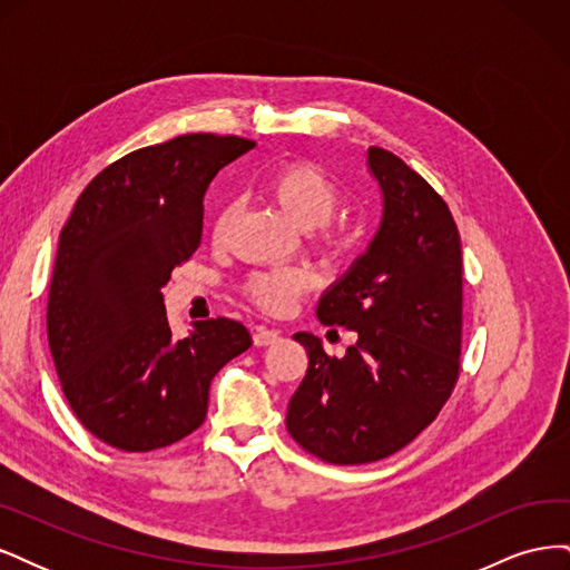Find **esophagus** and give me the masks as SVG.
Wrapping results in <instances>:
<instances>
[{
  "instance_id": "esophagus-1",
  "label": "esophagus",
  "mask_w": 570,
  "mask_h": 570,
  "mask_svg": "<svg viewBox=\"0 0 570 570\" xmlns=\"http://www.w3.org/2000/svg\"><path fill=\"white\" fill-rule=\"evenodd\" d=\"M252 340H254L256 347H268V344H275V342L281 340V333L278 331H268V327L258 325V327H254Z\"/></svg>"
}]
</instances>
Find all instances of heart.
Segmentation results:
<instances>
[{"label": "heart", "instance_id": "b5f03b06", "mask_svg": "<svg viewBox=\"0 0 570 570\" xmlns=\"http://www.w3.org/2000/svg\"><path fill=\"white\" fill-rule=\"evenodd\" d=\"M268 193L281 206V212L302 230H314L325 226L340 206L337 185L327 178L321 168L297 164L281 168L268 183ZM230 212H223L218 230L226 226ZM312 285V273L304 268H271L256 273L249 292L252 297L268 312H287L302 292Z\"/></svg>", "mask_w": 570, "mask_h": 570}]
</instances>
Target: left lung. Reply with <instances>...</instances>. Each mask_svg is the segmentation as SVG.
<instances>
[{
  "label": "left lung",
  "mask_w": 570,
  "mask_h": 570,
  "mask_svg": "<svg viewBox=\"0 0 570 570\" xmlns=\"http://www.w3.org/2000/svg\"><path fill=\"white\" fill-rule=\"evenodd\" d=\"M383 214L368 247L327 287L316 316L356 331L344 356L312 333L287 430L327 463L400 452L450 400L461 354V239L444 199L400 157L368 147Z\"/></svg>",
  "instance_id": "1"
}]
</instances>
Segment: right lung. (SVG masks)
<instances>
[{
  "instance_id": "add662e5",
  "label": "right lung",
  "mask_w": 570,
  "mask_h": 570,
  "mask_svg": "<svg viewBox=\"0 0 570 570\" xmlns=\"http://www.w3.org/2000/svg\"><path fill=\"white\" fill-rule=\"evenodd\" d=\"M256 142L180 135L130 151L82 189L49 285V350L68 404L95 438L151 452L204 423L209 385L252 347L247 327L212 318L176 340L161 287L193 256L204 195Z\"/></svg>"
}]
</instances>
